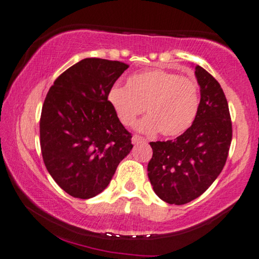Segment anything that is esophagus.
Wrapping results in <instances>:
<instances>
[{
  "label": "esophagus",
  "instance_id": "esophagus-1",
  "mask_svg": "<svg viewBox=\"0 0 259 259\" xmlns=\"http://www.w3.org/2000/svg\"><path fill=\"white\" fill-rule=\"evenodd\" d=\"M147 140L144 137L141 136H138V134H134V136L132 137V142L133 144H139V142H146Z\"/></svg>",
  "mask_w": 259,
  "mask_h": 259
}]
</instances>
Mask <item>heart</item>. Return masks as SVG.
<instances>
[{"instance_id":"heart-1","label":"heart","mask_w":259,"mask_h":259,"mask_svg":"<svg viewBox=\"0 0 259 259\" xmlns=\"http://www.w3.org/2000/svg\"><path fill=\"white\" fill-rule=\"evenodd\" d=\"M107 100L125 126H133L146 107L148 115L139 122V130L159 131L164 137L186 132L200 107L196 81L161 69L132 74L126 86L113 85Z\"/></svg>"}]
</instances>
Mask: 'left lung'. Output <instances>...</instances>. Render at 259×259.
Instances as JSON below:
<instances>
[{"instance_id": "left-lung-1", "label": "left lung", "mask_w": 259, "mask_h": 259, "mask_svg": "<svg viewBox=\"0 0 259 259\" xmlns=\"http://www.w3.org/2000/svg\"><path fill=\"white\" fill-rule=\"evenodd\" d=\"M195 74L201 100L193 125L174 140L149 142V181L169 204L201 196L222 171L231 145V118L222 88L203 67H195Z\"/></svg>"}]
</instances>
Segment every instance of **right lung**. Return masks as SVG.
I'll return each mask as SVG.
<instances>
[{"label":"right lung","mask_w":259,"mask_h":259,"mask_svg":"<svg viewBox=\"0 0 259 259\" xmlns=\"http://www.w3.org/2000/svg\"><path fill=\"white\" fill-rule=\"evenodd\" d=\"M128 64L85 58L49 90L39 120L40 151L52 179L69 195L91 198L108 186L132 149V134L107 100Z\"/></svg>","instance_id":"obj_1"}]
</instances>
